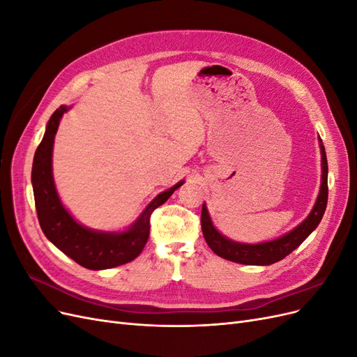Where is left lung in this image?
Listing matches in <instances>:
<instances>
[{
	"label": "left lung",
	"instance_id": "left-lung-1",
	"mask_svg": "<svg viewBox=\"0 0 357 357\" xmlns=\"http://www.w3.org/2000/svg\"><path fill=\"white\" fill-rule=\"evenodd\" d=\"M320 143V153H321V185L319 190V197L316 199L314 207L311 213L307 215L304 222H301L295 229L289 231L287 234L282 235L280 238L259 243V244H245L226 238L222 235L211 222V218L207 210V205L202 204V213H201V228L204 238L207 241L211 250L226 259V261L243 264V265H271L278 261H282L287 255L299 247L307 236L314 231L323 214L326 210L328 204V159L325 146H323L321 139L319 137Z\"/></svg>",
	"mask_w": 357,
	"mask_h": 357
}]
</instances>
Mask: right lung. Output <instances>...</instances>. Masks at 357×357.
<instances>
[{"instance_id": "1", "label": "right lung", "mask_w": 357, "mask_h": 357, "mask_svg": "<svg viewBox=\"0 0 357 357\" xmlns=\"http://www.w3.org/2000/svg\"><path fill=\"white\" fill-rule=\"evenodd\" d=\"M70 107L61 105L49 119L45 137L36 150L32 162V189L38 222L41 231L47 240L55 244L62 253L71 257L79 265L100 271L134 261L143 252L150 234V215L159 205L164 204L185 180L178 181L176 186L160 192L156 198L149 202L138 219L122 232L96 231L86 228L75 220L58 195L52 171L53 142L63 113Z\"/></svg>"}]
</instances>
